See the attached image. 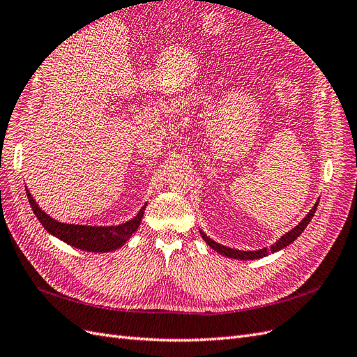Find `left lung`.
<instances>
[{"instance_id": "1", "label": "left lung", "mask_w": 357, "mask_h": 357, "mask_svg": "<svg viewBox=\"0 0 357 357\" xmlns=\"http://www.w3.org/2000/svg\"><path fill=\"white\" fill-rule=\"evenodd\" d=\"M317 205H319V202L314 204V207L311 208V211L305 215L304 220H302V222L296 226V228H294L290 232H287L286 235H283L282 238H280L274 245H271V248H261V250H255V252L235 250V248H229V247H225V245H222V244L214 243V241L210 240L208 236L205 235L204 232H201V235H202V238H204L205 243H207L211 248H214L215 252L223 255V256H228V257H232V259H241V261H253V259L265 257L266 255H269L271 252L274 253V252L282 250V248H284V247L289 245L290 243H294V241L298 238V236H299L302 232H304V229L307 228V225L311 222L312 215H314V213H316V210H317Z\"/></svg>"}]
</instances>
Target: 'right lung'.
Segmentation results:
<instances>
[{
    "label": "right lung",
    "instance_id": "right-lung-1",
    "mask_svg": "<svg viewBox=\"0 0 357 357\" xmlns=\"http://www.w3.org/2000/svg\"><path fill=\"white\" fill-rule=\"evenodd\" d=\"M26 195L31 204V208L37 215L40 223L45 226L46 231L52 235L58 236L59 240L66 241L67 244L80 248V250L93 252V253H105L116 250L122 247L139 226V222L143 219L144 207L138 211L134 219L129 222L119 225V226H82V225H70L61 223L55 219H52L43 211L38 204L31 197V193L26 190Z\"/></svg>",
    "mask_w": 357,
    "mask_h": 357
}]
</instances>
